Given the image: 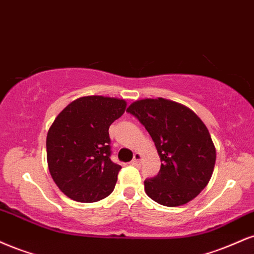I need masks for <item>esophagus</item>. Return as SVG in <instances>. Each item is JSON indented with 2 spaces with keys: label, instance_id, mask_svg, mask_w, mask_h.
Here are the masks:
<instances>
[{
  "label": "esophagus",
  "instance_id": "34e87169",
  "mask_svg": "<svg viewBox=\"0 0 254 254\" xmlns=\"http://www.w3.org/2000/svg\"><path fill=\"white\" fill-rule=\"evenodd\" d=\"M140 161H142V155H140L139 152H136V154L133 155V160L131 161V164H133V166H137V164L140 163Z\"/></svg>",
  "mask_w": 254,
  "mask_h": 254
}]
</instances>
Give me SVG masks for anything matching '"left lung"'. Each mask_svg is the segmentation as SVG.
I'll list each match as a JSON object with an SVG mask.
<instances>
[{"label":"left lung","mask_w":254,"mask_h":254,"mask_svg":"<svg viewBox=\"0 0 254 254\" xmlns=\"http://www.w3.org/2000/svg\"><path fill=\"white\" fill-rule=\"evenodd\" d=\"M127 112L144 125L162 162L157 175L144 181L146 195L167 207L196 197L208 185L216 158L203 122L187 106L164 98L136 100Z\"/></svg>","instance_id":"obj_1"}]
</instances>
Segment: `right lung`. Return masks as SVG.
<instances>
[{"label":"right lung","instance_id":"1","mask_svg":"<svg viewBox=\"0 0 254 254\" xmlns=\"http://www.w3.org/2000/svg\"><path fill=\"white\" fill-rule=\"evenodd\" d=\"M127 102L103 96L81 97L54 119L46 139L51 176L66 196L96 202L114 190L122 167L111 161L109 127Z\"/></svg>","mask_w":254,"mask_h":254}]
</instances>
